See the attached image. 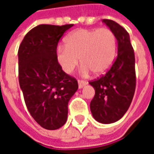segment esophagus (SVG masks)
Listing matches in <instances>:
<instances>
[{
	"label": "esophagus",
	"mask_w": 154,
	"mask_h": 154,
	"mask_svg": "<svg viewBox=\"0 0 154 154\" xmlns=\"http://www.w3.org/2000/svg\"><path fill=\"white\" fill-rule=\"evenodd\" d=\"M77 82H78V87L79 88H82L83 87H85L86 85H87V82H85V81L83 80H80V79H78L77 80Z\"/></svg>",
	"instance_id": "1"
}]
</instances>
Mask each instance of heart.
I'll use <instances>...</instances> for the list:
<instances>
[{"label": "heart", "mask_w": 154, "mask_h": 154, "mask_svg": "<svg viewBox=\"0 0 154 154\" xmlns=\"http://www.w3.org/2000/svg\"><path fill=\"white\" fill-rule=\"evenodd\" d=\"M116 48V37L110 29H80L67 35L64 45L57 48L56 58L66 73L73 72L80 57L82 73L91 71L95 75H100L111 67Z\"/></svg>", "instance_id": "1"}]
</instances>
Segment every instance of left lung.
<instances>
[{"label":"left lung","mask_w":154,"mask_h":154,"mask_svg":"<svg viewBox=\"0 0 154 154\" xmlns=\"http://www.w3.org/2000/svg\"><path fill=\"white\" fill-rule=\"evenodd\" d=\"M102 21L116 35L118 55L106 74L90 81L95 89L90 108L96 120L110 124L121 119L132 102L136 87L135 57L129 33L114 20Z\"/></svg>","instance_id":"8db88e82"}]
</instances>
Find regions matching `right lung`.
Masks as SVG:
<instances>
[{
	"label": "right lung",
	"mask_w": 154,
	"mask_h": 154,
	"mask_svg": "<svg viewBox=\"0 0 154 154\" xmlns=\"http://www.w3.org/2000/svg\"><path fill=\"white\" fill-rule=\"evenodd\" d=\"M73 25H39L26 34L18 50L19 82L29 112L46 129L67 121L68 101L78 88L56 58L59 39Z\"/></svg>",
	"instance_id": "obj_1"
}]
</instances>
